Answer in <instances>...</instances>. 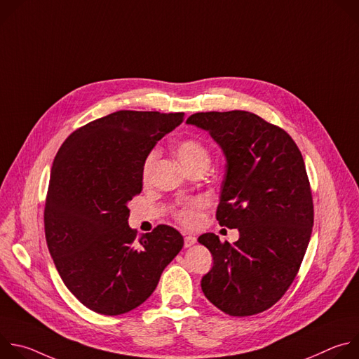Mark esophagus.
<instances>
[{
  "mask_svg": "<svg viewBox=\"0 0 359 359\" xmlns=\"http://www.w3.org/2000/svg\"><path fill=\"white\" fill-rule=\"evenodd\" d=\"M196 241H197V238L194 236H186L184 237V247H191Z\"/></svg>",
  "mask_w": 359,
  "mask_h": 359,
  "instance_id": "obj_1",
  "label": "esophagus"
}]
</instances>
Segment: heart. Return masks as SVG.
<instances>
[{
	"label": "heart",
	"mask_w": 359,
	"mask_h": 359,
	"mask_svg": "<svg viewBox=\"0 0 359 359\" xmlns=\"http://www.w3.org/2000/svg\"><path fill=\"white\" fill-rule=\"evenodd\" d=\"M175 150H176V155H177L180 163L183 165V168L187 172L197 169V168L208 169V166L210 163V151H209L208 146L197 139H191V137L183 139L176 144ZM156 159H158V150L153 149L147 153V156L143 161L142 177L144 180L149 177L153 166H155V163H156ZM200 208H201L200 201H197V200L190 201L175 212V217L180 224H183L186 227H193V226H196V223L198 220L197 212Z\"/></svg>",
	"instance_id": "heart-1"
}]
</instances>
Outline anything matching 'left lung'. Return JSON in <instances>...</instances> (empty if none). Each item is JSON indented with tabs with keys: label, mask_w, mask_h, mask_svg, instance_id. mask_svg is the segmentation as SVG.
<instances>
[{
	"label": "left lung",
	"mask_w": 359,
	"mask_h": 359,
	"mask_svg": "<svg viewBox=\"0 0 359 359\" xmlns=\"http://www.w3.org/2000/svg\"><path fill=\"white\" fill-rule=\"evenodd\" d=\"M186 123L208 130L223 149L227 165L216 217L240 231L233 244L215 233L198 237L215 262L201 290L229 316L263 313L292 284L313 231L301 151L284 129L245 111L198 112Z\"/></svg>",
	"instance_id": "8db88e82"
}]
</instances>
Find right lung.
<instances>
[{"instance_id":"add662e5","label":"right lung","mask_w":359,"mask_h":359,"mask_svg":"<svg viewBox=\"0 0 359 359\" xmlns=\"http://www.w3.org/2000/svg\"><path fill=\"white\" fill-rule=\"evenodd\" d=\"M183 118L118 111L72 132L54 159L43 210L48 250L68 290L97 314L121 316L144 302L183 247L170 226L136 237L128 224L144 158Z\"/></svg>"}]
</instances>
